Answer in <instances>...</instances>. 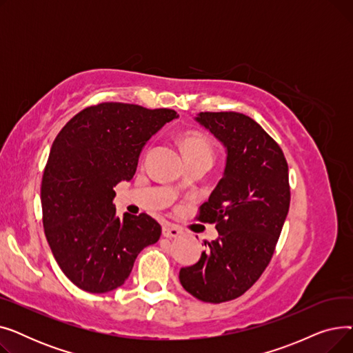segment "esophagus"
I'll return each mask as SVG.
<instances>
[{
    "instance_id": "obj_1",
    "label": "esophagus",
    "mask_w": 353,
    "mask_h": 353,
    "mask_svg": "<svg viewBox=\"0 0 353 353\" xmlns=\"http://www.w3.org/2000/svg\"><path fill=\"white\" fill-rule=\"evenodd\" d=\"M181 229L179 226H174V225H170V223H165L163 226V236L164 237H169V239H174V237H179L181 234Z\"/></svg>"
}]
</instances>
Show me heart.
Segmentation results:
<instances>
[{"mask_svg": "<svg viewBox=\"0 0 353 353\" xmlns=\"http://www.w3.org/2000/svg\"><path fill=\"white\" fill-rule=\"evenodd\" d=\"M184 157H206L213 161V145L212 143L200 133L186 134L181 141Z\"/></svg>", "mask_w": 353, "mask_h": 353, "instance_id": "1", "label": "heart"}]
</instances>
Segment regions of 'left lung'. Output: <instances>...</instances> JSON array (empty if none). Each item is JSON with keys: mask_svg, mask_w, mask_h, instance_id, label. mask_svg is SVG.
<instances>
[{"mask_svg": "<svg viewBox=\"0 0 353 353\" xmlns=\"http://www.w3.org/2000/svg\"><path fill=\"white\" fill-rule=\"evenodd\" d=\"M194 120L226 150L223 176L200 206L217 239L199 262L181 268V286L203 302L242 296L269 265L289 212L288 163L277 143L253 119L234 111L199 113Z\"/></svg>", "mask_w": 353, "mask_h": 353, "instance_id": "obj_1", "label": "left lung"}]
</instances>
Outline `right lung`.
<instances>
[{
  "mask_svg": "<svg viewBox=\"0 0 353 353\" xmlns=\"http://www.w3.org/2000/svg\"><path fill=\"white\" fill-rule=\"evenodd\" d=\"M174 110L101 103L74 116L55 137L41 183L43 225L68 279L90 293L127 281L161 226L145 213L116 214L114 188L133 179L140 153Z\"/></svg>",
  "mask_w": 353,
  "mask_h": 353,
  "instance_id": "obj_1",
  "label": "right lung"
}]
</instances>
